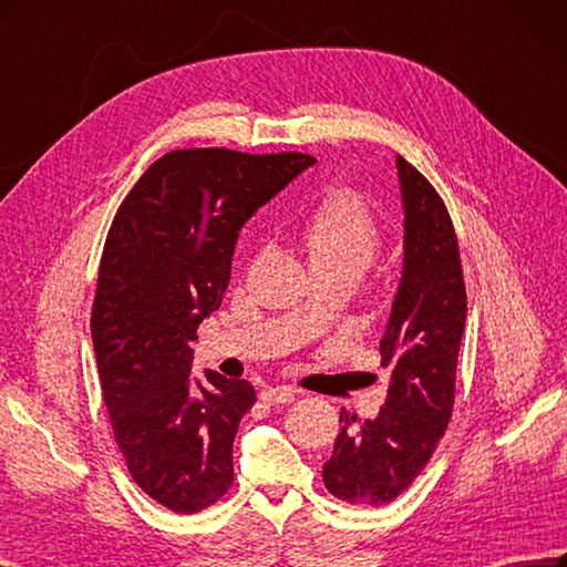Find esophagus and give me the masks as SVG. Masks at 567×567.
Listing matches in <instances>:
<instances>
[{"instance_id": "1", "label": "esophagus", "mask_w": 567, "mask_h": 567, "mask_svg": "<svg viewBox=\"0 0 567 567\" xmlns=\"http://www.w3.org/2000/svg\"><path fill=\"white\" fill-rule=\"evenodd\" d=\"M260 399L265 403H290V401L298 399V389H292V386H267V389H262Z\"/></svg>"}]
</instances>
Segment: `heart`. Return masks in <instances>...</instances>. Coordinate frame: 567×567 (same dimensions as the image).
<instances>
[{
	"mask_svg": "<svg viewBox=\"0 0 567 567\" xmlns=\"http://www.w3.org/2000/svg\"><path fill=\"white\" fill-rule=\"evenodd\" d=\"M305 241L311 265L365 269L380 244V227L359 192L338 189L309 216Z\"/></svg>",
	"mask_w": 567,
	"mask_h": 567,
	"instance_id": "b5f03b06",
	"label": "heart"
}]
</instances>
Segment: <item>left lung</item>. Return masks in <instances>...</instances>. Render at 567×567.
<instances>
[{
    "instance_id": "1",
    "label": "left lung",
    "mask_w": 567,
    "mask_h": 567,
    "mask_svg": "<svg viewBox=\"0 0 567 567\" xmlns=\"http://www.w3.org/2000/svg\"><path fill=\"white\" fill-rule=\"evenodd\" d=\"M403 202V271L380 340L389 392L375 420L342 408V432L323 483L359 506L394 502L434 455L455 403V370L466 319L455 227L424 175L396 157Z\"/></svg>"
}]
</instances>
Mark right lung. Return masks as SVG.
Wrapping results in <instances>:
<instances>
[{
  "label": "right lung",
  "instance_id": "add662e5",
  "mask_svg": "<svg viewBox=\"0 0 567 567\" xmlns=\"http://www.w3.org/2000/svg\"><path fill=\"white\" fill-rule=\"evenodd\" d=\"M317 159L175 150L126 194L107 231L91 338L114 441L133 481L175 514L216 504L256 403L246 380H189L199 323L223 302L246 220Z\"/></svg>",
  "mask_w": 567,
  "mask_h": 567
}]
</instances>
